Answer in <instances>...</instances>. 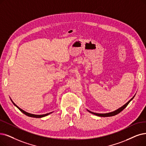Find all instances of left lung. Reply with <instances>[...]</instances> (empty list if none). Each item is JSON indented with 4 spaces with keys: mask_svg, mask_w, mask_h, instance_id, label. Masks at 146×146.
<instances>
[{
    "mask_svg": "<svg viewBox=\"0 0 146 146\" xmlns=\"http://www.w3.org/2000/svg\"><path fill=\"white\" fill-rule=\"evenodd\" d=\"M134 97H135V95H134V96L131 99V100H130L129 101H128L127 103H126L125 105H123V106L119 108H118L117 110H116L114 111H113V112H110V113H104V114H101V113H93V112L90 111H89V110H87L88 111H89V113H92V114H95V115H96L100 116V117H111V116H114V115H116V114H118L119 113H120L121 111H123V110L127 107V106L128 104H129V103L133 100Z\"/></svg>",
    "mask_w": 146,
    "mask_h": 146,
    "instance_id": "obj_1",
    "label": "left lung"
}]
</instances>
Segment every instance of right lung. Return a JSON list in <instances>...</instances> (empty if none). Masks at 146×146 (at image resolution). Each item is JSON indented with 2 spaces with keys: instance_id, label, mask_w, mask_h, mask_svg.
<instances>
[{
  "instance_id": "add662e5",
  "label": "right lung",
  "mask_w": 146,
  "mask_h": 146,
  "mask_svg": "<svg viewBox=\"0 0 146 146\" xmlns=\"http://www.w3.org/2000/svg\"><path fill=\"white\" fill-rule=\"evenodd\" d=\"M11 101H12V102L13 103V104L14 105V106H15V107H17V108H18L23 113V114H25V115H27V116H29V117H35V118H41V117H45V116H46V115H49L50 114H51V113H52V112H51V113H46V114H41V115H36V114H31V113H27V112H26V111H24V110H23L22 109H21L20 108H19L18 106H17V105L13 101V100H11Z\"/></svg>"
}]
</instances>
